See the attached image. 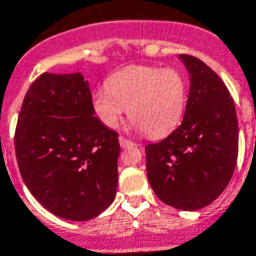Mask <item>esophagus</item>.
<instances>
[{
  "mask_svg": "<svg viewBox=\"0 0 256 256\" xmlns=\"http://www.w3.org/2000/svg\"><path fill=\"white\" fill-rule=\"evenodd\" d=\"M120 148L126 149V148H132V146H136V144L132 141H130V140H128V138H124V136H120Z\"/></svg>",
  "mask_w": 256,
  "mask_h": 256,
  "instance_id": "obj_1",
  "label": "esophagus"
}]
</instances>
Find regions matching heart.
<instances>
[{
  "label": "heart",
  "mask_w": 256,
  "mask_h": 256,
  "mask_svg": "<svg viewBox=\"0 0 256 256\" xmlns=\"http://www.w3.org/2000/svg\"><path fill=\"white\" fill-rule=\"evenodd\" d=\"M185 102L182 74L154 66H130L115 72L91 98L95 114L107 128H116L128 108L134 126L149 136H166L180 124Z\"/></svg>",
  "instance_id": "b5f03b06"
}]
</instances>
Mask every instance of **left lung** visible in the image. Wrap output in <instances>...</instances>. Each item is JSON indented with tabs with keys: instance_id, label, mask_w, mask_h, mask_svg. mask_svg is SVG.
Wrapping results in <instances>:
<instances>
[{
	"instance_id": "1",
	"label": "left lung",
	"mask_w": 256,
	"mask_h": 256,
	"mask_svg": "<svg viewBox=\"0 0 256 256\" xmlns=\"http://www.w3.org/2000/svg\"><path fill=\"white\" fill-rule=\"evenodd\" d=\"M190 75L184 118L169 136L145 146L148 178L157 198L196 210L219 198L236 166L239 128L234 99L200 58L180 54Z\"/></svg>"
}]
</instances>
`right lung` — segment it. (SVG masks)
I'll return each mask as SVG.
<instances>
[{
  "label": "right lung",
  "mask_w": 256,
  "mask_h": 256,
  "mask_svg": "<svg viewBox=\"0 0 256 256\" xmlns=\"http://www.w3.org/2000/svg\"><path fill=\"white\" fill-rule=\"evenodd\" d=\"M82 74L44 72L20 110L14 149L29 192L62 219L84 222L114 202L118 185V132L94 116Z\"/></svg>",
  "instance_id": "obj_1"
}]
</instances>
